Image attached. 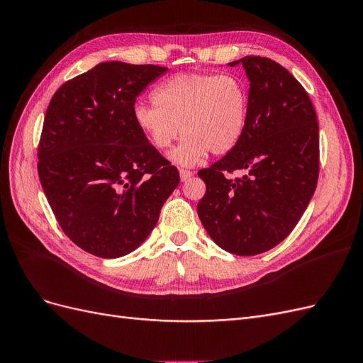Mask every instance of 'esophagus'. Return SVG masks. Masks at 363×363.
Here are the masks:
<instances>
[{
	"label": "esophagus",
	"instance_id": "obj_1",
	"mask_svg": "<svg viewBox=\"0 0 363 363\" xmlns=\"http://www.w3.org/2000/svg\"><path fill=\"white\" fill-rule=\"evenodd\" d=\"M192 175H194V172L189 171V169H180V180H182V182L189 180V179L192 177Z\"/></svg>",
	"mask_w": 363,
	"mask_h": 363
}]
</instances>
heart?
Wrapping results in <instances>:
<instances>
[{"mask_svg": "<svg viewBox=\"0 0 363 363\" xmlns=\"http://www.w3.org/2000/svg\"><path fill=\"white\" fill-rule=\"evenodd\" d=\"M156 106L136 104L133 119L151 145L167 150L186 136L171 159L183 167L201 162L207 151L224 156L242 139L250 116V89L235 74L174 75L152 92Z\"/></svg>", "mask_w": 363, "mask_h": 363, "instance_id": "heart-1", "label": "heart"}]
</instances>
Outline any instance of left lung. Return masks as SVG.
<instances>
[{
  "label": "left lung",
  "instance_id": "left-lung-1",
  "mask_svg": "<svg viewBox=\"0 0 363 363\" xmlns=\"http://www.w3.org/2000/svg\"><path fill=\"white\" fill-rule=\"evenodd\" d=\"M250 80L248 125L239 144L200 169L206 194L199 216L223 250L256 256L286 239L316 189L320 172V127L309 95L281 65L247 56ZM242 170L240 179L228 173Z\"/></svg>",
  "mask_w": 363,
  "mask_h": 363
}]
</instances>
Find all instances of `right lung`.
<instances>
[{
    "mask_svg": "<svg viewBox=\"0 0 363 363\" xmlns=\"http://www.w3.org/2000/svg\"><path fill=\"white\" fill-rule=\"evenodd\" d=\"M157 65L103 62L52 95L38 148L42 189L75 245L104 259L136 250L180 182L133 119Z\"/></svg>",
    "mask_w": 363,
    "mask_h": 363,
    "instance_id": "add662e5",
    "label": "right lung"
}]
</instances>
